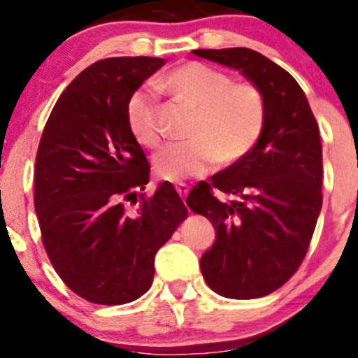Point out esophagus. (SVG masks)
<instances>
[{"mask_svg": "<svg viewBox=\"0 0 358 358\" xmlns=\"http://www.w3.org/2000/svg\"><path fill=\"white\" fill-rule=\"evenodd\" d=\"M176 192H178V196L182 197V199H187V196H189L190 192V187L187 185V183H178V185H176Z\"/></svg>", "mask_w": 358, "mask_h": 358, "instance_id": "esophagus-1", "label": "esophagus"}]
</instances>
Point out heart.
<instances>
[{
  "label": "heart",
  "mask_w": 358,
  "mask_h": 358,
  "mask_svg": "<svg viewBox=\"0 0 358 358\" xmlns=\"http://www.w3.org/2000/svg\"><path fill=\"white\" fill-rule=\"evenodd\" d=\"M157 86L197 110L187 133L190 142L171 143L154 157V169L162 180L185 182L208 173L215 162L236 164L258 143L265 128L266 106L262 92L251 83H234L225 72L189 62L162 76ZM126 119L140 145L156 149L161 143V110L156 96L145 90L131 93Z\"/></svg>",
  "instance_id": "heart-1"
}]
</instances>
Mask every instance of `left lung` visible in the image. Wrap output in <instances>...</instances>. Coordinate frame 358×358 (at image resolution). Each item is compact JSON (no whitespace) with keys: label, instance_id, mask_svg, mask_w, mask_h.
Returning a JSON list of instances; mask_svg holds the SVG:
<instances>
[{"label":"left lung","instance_id":"obj_1","mask_svg":"<svg viewBox=\"0 0 358 358\" xmlns=\"http://www.w3.org/2000/svg\"><path fill=\"white\" fill-rule=\"evenodd\" d=\"M192 53L239 71L265 99V128L251 152L187 197V206L216 232L201 258L206 284L225 298H262L286 284L308 251L322 208L319 126L298 81L262 53ZM213 188L234 199L218 200Z\"/></svg>","mask_w":358,"mask_h":358}]
</instances>
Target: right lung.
<instances>
[{"mask_svg":"<svg viewBox=\"0 0 358 358\" xmlns=\"http://www.w3.org/2000/svg\"><path fill=\"white\" fill-rule=\"evenodd\" d=\"M164 60L115 57L81 72L53 107L34 171L43 244L71 291L122 305L152 286L159 248L187 216L169 182L145 199L150 166L131 135L126 103ZM139 208L126 212L124 201Z\"/></svg>","mask_w":358,"mask_h":358,"instance_id":"obj_1","label":"right lung"}]
</instances>
